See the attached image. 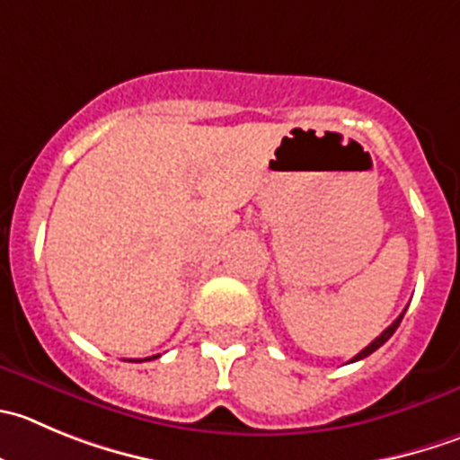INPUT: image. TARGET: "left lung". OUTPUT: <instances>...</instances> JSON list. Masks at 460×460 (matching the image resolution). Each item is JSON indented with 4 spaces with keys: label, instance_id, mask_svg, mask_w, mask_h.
Here are the masks:
<instances>
[{
    "label": "left lung",
    "instance_id": "1",
    "mask_svg": "<svg viewBox=\"0 0 460 460\" xmlns=\"http://www.w3.org/2000/svg\"><path fill=\"white\" fill-rule=\"evenodd\" d=\"M402 318H404V312H402V314H400V316H397V318H395V321H393V323H391V325H388V327H386V330H384V332H382V334H379V336H377V339H375V341H373V343H370V345H366V348H364V349H361V352H358V354H357V357H354V358H352V361H358V358H366V357H368V354H373V352H375V349H379V348H382V345H384V343H386V341H388V339H391V336H393V334H395V330H397V327H400Z\"/></svg>",
    "mask_w": 460,
    "mask_h": 460
}]
</instances>
